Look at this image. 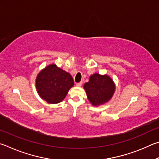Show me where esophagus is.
Wrapping results in <instances>:
<instances>
[{"label":"esophagus","mask_w":159,"mask_h":159,"mask_svg":"<svg viewBox=\"0 0 159 159\" xmlns=\"http://www.w3.org/2000/svg\"><path fill=\"white\" fill-rule=\"evenodd\" d=\"M82 84V82H78V83H77L76 86H77V87H81Z\"/></svg>","instance_id":"34e87169"}]
</instances>
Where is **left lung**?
<instances>
[{
	"mask_svg": "<svg viewBox=\"0 0 159 159\" xmlns=\"http://www.w3.org/2000/svg\"><path fill=\"white\" fill-rule=\"evenodd\" d=\"M84 89L89 101L93 106H99L110 101L116 87L112 78L107 75L94 73L89 77V82L85 83Z\"/></svg>",
	"mask_w": 159,
	"mask_h": 159,
	"instance_id": "obj_1",
	"label": "left lung"
}]
</instances>
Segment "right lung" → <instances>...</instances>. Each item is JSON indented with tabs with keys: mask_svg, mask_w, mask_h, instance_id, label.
<instances>
[{
	"mask_svg": "<svg viewBox=\"0 0 159 159\" xmlns=\"http://www.w3.org/2000/svg\"><path fill=\"white\" fill-rule=\"evenodd\" d=\"M73 86L71 75L54 63L40 70L35 80L38 95L49 104H57L62 101Z\"/></svg>",
	"mask_w": 159,
	"mask_h": 159,
	"instance_id": "obj_1",
	"label": "right lung"
}]
</instances>
